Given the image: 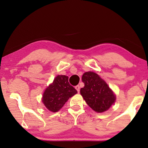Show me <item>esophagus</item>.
<instances>
[{
	"instance_id": "esophagus-1",
	"label": "esophagus",
	"mask_w": 148,
	"mask_h": 148,
	"mask_svg": "<svg viewBox=\"0 0 148 148\" xmlns=\"http://www.w3.org/2000/svg\"><path fill=\"white\" fill-rule=\"evenodd\" d=\"M75 88H76V89L77 90V91L79 92V90H80V87L79 86H76V87H75Z\"/></svg>"
}]
</instances>
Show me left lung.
Returning <instances> with one entry per match:
<instances>
[{
    "label": "left lung",
    "instance_id": "8db88e82",
    "mask_svg": "<svg viewBox=\"0 0 148 148\" xmlns=\"http://www.w3.org/2000/svg\"><path fill=\"white\" fill-rule=\"evenodd\" d=\"M82 79L84 87L80 93L88 106L100 113L108 110L116 101V96L106 82L92 72H85Z\"/></svg>",
    "mask_w": 148,
    "mask_h": 148
}]
</instances>
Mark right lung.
Returning a JSON list of instances; mask_svg holds the SVG:
<instances>
[{
    "mask_svg": "<svg viewBox=\"0 0 148 148\" xmlns=\"http://www.w3.org/2000/svg\"><path fill=\"white\" fill-rule=\"evenodd\" d=\"M77 92L76 89L69 84L68 76L59 75L45 90L42 102L49 111L56 112L64 106L70 97Z\"/></svg>",
    "mask_w": 148,
    "mask_h": 148,
    "instance_id": "add662e5",
    "label": "right lung"
}]
</instances>
